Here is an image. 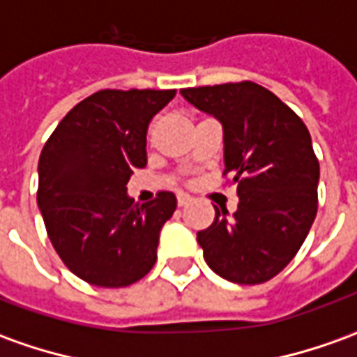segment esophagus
<instances>
[{"label":"esophagus","mask_w":357,"mask_h":357,"mask_svg":"<svg viewBox=\"0 0 357 357\" xmlns=\"http://www.w3.org/2000/svg\"><path fill=\"white\" fill-rule=\"evenodd\" d=\"M189 202H191V197H189V195H178V206L179 208H183V206H187V204H189Z\"/></svg>","instance_id":"obj_1"}]
</instances>
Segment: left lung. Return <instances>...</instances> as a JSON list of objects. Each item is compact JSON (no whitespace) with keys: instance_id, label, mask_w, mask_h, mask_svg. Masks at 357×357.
I'll return each instance as SVG.
<instances>
[{"instance_id":"obj_1","label":"left lung","mask_w":357,"mask_h":357,"mask_svg":"<svg viewBox=\"0 0 357 357\" xmlns=\"http://www.w3.org/2000/svg\"><path fill=\"white\" fill-rule=\"evenodd\" d=\"M179 93L222 124L224 174H231L239 195L231 216L214 206L212 225L197 233L204 260L231 283H264L294 258L315 220L319 162L310 132L255 82Z\"/></svg>"}]
</instances>
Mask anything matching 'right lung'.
I'll list each match as a JSON object with an SVG mask.
<instances>
[{
	"label": "right lung",
	"instance_id": "right-lung-1",
	"mask_svg": "<svg viewBox=\"0 0 357 357\" xmlns=\"http://www.w3.org/2000/svg\"><path fill=\"white\" fill-rule=\"evenodd\" d=\"M174 95L176 89H101L78 102L43 145V224L66 268L89 284L128 287L155 266L176 195L162 191L137 204L126 185L147 164L149 122Z\"/></svg>",
	"mask_w": 357,
	"mask_h": 357
}]
</instances>
